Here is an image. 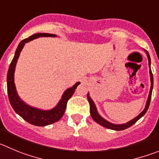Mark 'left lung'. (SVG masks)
<instances>
[{
	"label": "left lung",
	"mask_w": 159,
	"mask_h": 159,
	"mask_svg": "<svg viewBox=\"0 0 159 159\" xmlns=\"http://www.w3.org/2000/svg\"><path fill=\"white\" fill-rule=\"evenodd\" d=\"M145 52H146V54H147V56H148V66H149V67H150L149 73H150V77H151V89H150L149 95H148V100H147L146 105H145L144 110L142 111L140 115H137L136 118H133V119H132L131 121H128V122L125 123V124L116 125V124H113V123L109 122V121H107L106 119H104L103 118H102V117L99 115L94 102H93V100H92L91 97L89 96V93H88V95H87V98H88L89 103V105H90V114H91L92 118H93V119L96 122H97L98 124H100V125H102V126L105 127V128H107V129H110L117 130V131L124 130V129H128L129 127L132 126L133 124H135V123H136L138 120L140 119L141 117H143V115H145V113H146L147 111H148V107H149L150 102H151L152 89H153V75H152V72H151V58H150L149 53H148V52H147L146 50H145Z\"/></svg>",
	"instance_id": "8db88e82"
}]
</instances>
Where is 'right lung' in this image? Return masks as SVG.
I'll return each instance as SVG.
<instances>
[{
    "label": "right lung",
    "mask_w": 159,
    "mask_h": 159,
    "mask_svg": "<svg viewBox=\"0 0 159 159\" xmlns=\"http://www.w3.org/2000/svg\"><path fill=\"white\" fill-rule=\"evenodd\" d=\"M40 37H56V35L52 34L38 33V34H34L28 38L23 40L19 43L18 48H16L14 58H13L11 63H10L9 68H8V75H7V87H8V94L10 104L11 105L16 113L30 124L37 125V126H45L48 125L56 122L63 117L65 110H66L67 101L75 93V89H77L78 84H80V82H77L71 88L67 89L63 93L61 100H59L58 104L54 108L48 110V111H44V110L29 106L20 99L17 91H16V85L14 83V74L16 63H17L19 55L24 47L25 44L33 41L34 39L40 38Z\"/></svg>",
    "instance_id": "1"
}]
</instances>
